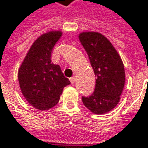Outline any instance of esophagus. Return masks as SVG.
Here are the masks:
<instances>
[{
    "label": "esophagus",
    "mask_w": 148,
    "mask_h": 148,
    "mask_svg": "<svg viewBox=\"0 0 148 148\" xmlns=\"http://www.w3.org/2000/svg\"><path fill=\"white\" fill-rule=\"evenodd\" d=\"M69 80H70L72 84H74V83H75V80H76V77H75V76H72Z\"/></svg>",
    "instance_id": "34e87169"
}]
</instances>
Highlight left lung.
I'll list each match as a JSON object with an SVG mask.
<instances>
[{
	"label": "left lung",
	"mask_w": 148,
	"mask_h": 148,
	"mask_svg": "<svg viewBox=\"0 0 148 148\" xmlns=\"http://www.w3.org/2000/svg\"><path fill=\"white\" fill-rule=\"evenodd\" d=\"M79 39L97 77L94 92L89 97H82V101L93 114H106L119 104L123 92L126 79L123 61L112 43L101 34L82 32Z\"/></svg>",
	"instance_id": "obj_1"
}]
</instances>
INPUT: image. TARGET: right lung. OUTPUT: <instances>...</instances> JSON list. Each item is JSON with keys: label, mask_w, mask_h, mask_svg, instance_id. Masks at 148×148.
<instances>
[{"label": "right lung", "mask_w": 148, "mask_h": 148, "mask_svg": "<svg viewBox=\"0 0 148 148\" xmlns=\"http://www.w3.org/2000/svg\"><path fill=\"white\" fill-rule=\"evenodd\" d=\"M62 32L50 31L34 41L18 70V81L25 99L39 110L56 105L64 88L71 84L60 65L51 63V52Z\"/></svg>", "instance_id": "add662e5"}]
</instances>
